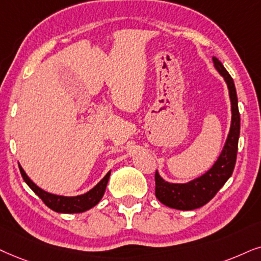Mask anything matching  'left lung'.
Instances as JSON below:
<instances>
[{
  "mask_svg": "<svg viewBox=\"0 0 261 261\" xmlns=\"http://www.w3.org/2000/svg\"><path fill=\"white\" fill-rule=\"evenodd\" d=\"M213 64L217 71L225 79L229 89L232 112L230 133L227 135L222 154L214 163L212 169L196 179L186 184H174L165 182L159 173L155 172V196L161 203L171 208L190 211L202 207L213 199L220 188L231 177L235 169L240 137V112L237 106L236 89L231 75L225 70L222 62L217 58H213Z\"/></svg>",
  "mask_w": 261,
  "mask_h": 261,
  "instance_id": "left-lung-1",
  "label": "left lung"
}]
</instances>
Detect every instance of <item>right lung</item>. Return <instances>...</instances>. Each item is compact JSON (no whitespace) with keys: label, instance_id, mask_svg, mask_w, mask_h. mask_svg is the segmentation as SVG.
Returning a JSON list of instances; mask_svg holds the SVG:
<instances>
[{"label":"right lung","instance_id":"obj_1","mask_svg":"<svg viewBox=\"0 0 261 261\" xmlns=\"http://www.w3.org/2000/svg\"><path fill=\"white\" fill-rule=\"evenodd\" d=\"M19 170H20V173L26 184L34 190L36 195H38L39 199H41L43 202H44L49 208L55 211V212L59 213H81L85 212V211L90 210L91 207H94L95 204L100 202V200L103 196L105 190H106L108 179H110L111 171L108 172L106 176H105L102 179L98 182L96 186L92 188L91 190H89L87 194H83V195L78 196H59L54 195V194L47 193V191L42 190L41 188L36 186V184L32 182L31 179L28 177V174L25 173V171L22 170L21 166H19Z\"/></svg>","mask_w":261,"mask_h":261}]
</instances>
